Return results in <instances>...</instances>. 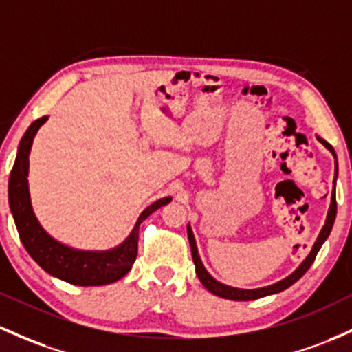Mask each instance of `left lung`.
<instances>
[{"label": "left lung", "instance_id": "left-lung-1", "mask_svg": "<svg viewBox=\"0 0 352 352\" xmlns=\"http://www.w3.org/2000/svg\"><path fill=\"white\" fill-rule=\"evenodd\" d=\"M318 140L324 146H326V148L329 150V152L333 153L334 158H336V152H334L333 146L327 144L326 140H322V138L318 137ZM336 175H338V160H336ZM333 184H334V190H333V195H331V206H329V212H327L326 223H324V227H322V229H320V232L318 235V241H316L314 245H312V250H311V252H309V256L304 258L302 264H300L299 267H297L294 272L291 274V276L285 277V279L279 280V283H276V284H272V285H265V287H258V289H237V287H230V285H226V284L219 283V280H215L214 277H212L210 274L207 272V269L204 267L202 261H200V256H199V250H197L194 232H192L190 226H187L188 242H190L192 258H194V264H195V272H197V276H199L200 283L204 284V287H206L207 291H210L212 294H215V296H219V297H223V299H230V300H254V299H258V297L277 294V292L284 291V289L291 287L292 284L297 283V280H299L300 277H302L304 274L307 272V269L312 265V262H314L316 256H318L319 249H320V247H322L324 242H326V239L329 237L331 229H333V226H334L336 212H338V204H336V177H334V182Z\"/></svg>", "mask_w": 352, "mask_h": 352}]
</instances>
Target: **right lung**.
<instances>
[{"instance_id": "1", "label": "right lung", "mask_w": 352, "mask_h": 352, "mask_svg": "<svg viewBox=\"0 0 352 352\" xmlns=\"http://www.w3.org/2000/svg\"><path fill=\"white\" fill-rule=\"evenodd\" d=\"M48 120L41 117L28 126L19 142L16 160L8 184L10 208L23 245L33 261L50 276L75 285H105L122 279L132 269L138 250V229L152 212L167 206L172 197H164L148 206L138 217L133 230L118 247L110 250H78L55 241L38 222L28 188L30 150L40 126Z\"/></svg>"}]
</instances>
